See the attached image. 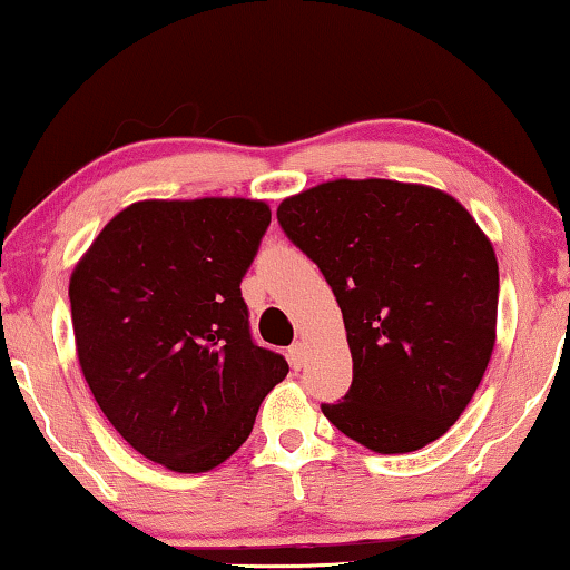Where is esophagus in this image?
Wrapping results in <instances>:
<instances>
[{
  "instance_id": "34e87169",
  "label": "esophagus",
  "mask_w": 570,
  "mask_h": 570,
  "mask_svg": "<svg viewBox=\"0 0 570 570\" xmlns=\"http://www.w3.org/2000/svg\"><path fill=\"white\" fill-rule=\"evenodd\" d=\"M304 361H307V351H304V343H294L288 347V363H292L294 371H299L304 366Z\"/></svg>"
}]
</instances>
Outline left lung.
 <instances>
[{
	"label": "left lung",
	"mask_w": 570,
	"mask_h": 570,
	"mask_svg": "<svg viewBox=\"0 0 570 570\" xmlns=\"http://www.w3.org/2000/svg\"><path fill=\"white\" fill-rule=\"evenodd\" d=\"M278 225L343 312L353 384L325 417L376 453H412L461 417L497 340L499 266L461 202L420 184L337 178Z\"/></svg>",
	"instance_id": "8db88e82"
}]
</instances>
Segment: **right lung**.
Instances as JSON below:
<instances>
[{
    "label": "right lung",
    "instance_id": "add662e5",
    "mask_svg": "<svg viewBox=\"0 0 570 570\" xmlns=\"http://www.w3.org/2000/svg\"><path fill=\"white\" fill-rule=\"evenodd\" d=\"M271 225L266 202H135L105 225L68 284L83 379L148 461L204 473L248 440L286 379L253 343L245 271Z\"/></svg>",
    "mask_w": 570,
    "mask_h": 570
}]
</instances>
